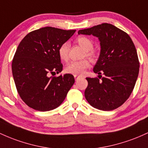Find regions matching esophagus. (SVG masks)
I'll return each instance as SVG.
<instances>
[{
	"label": "esophagus",
	"instance_id": "obj_1",
	"mask_svg": "<svg viewBox=\"0 0 148 148\" xmlns=\"http://www.w3.org/2000/svg\"><path fill=\"white\" fill-rule=\"evenodd\" d=\"M79 76H77V75H74V77H75V79H77V77H78Z\"/></svg>",
	"mask_w": 148,
	"mask_h": 148
}]
</instances>
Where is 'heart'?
<instances>
[{
    "label": "heart",
    "instance_id": "obj_1",
    "mask_svg": "<svg viewBox=\"0 0 148 148\" xmlns=\"http://www.w3.org/2000/svg\"><path fill=\"white\" fill-rule=\"evenodd\" d=\"M75 42L78 45L85 51V55L91 61H95L97 59L98 55L96 52L92 49L94 46V42L90 38L86 36H79L75 40ZM58 54L61 61H66L69 58V45L65 42L62 44L58 49ZM89 67V62L87 59L79 61H71L69 63L65 68L66 73L69 74H72L74 75L82 73L86 69Z\"/></svg>",
    "mask_w": 148,
    "mask_h": 148
}]
</instances>
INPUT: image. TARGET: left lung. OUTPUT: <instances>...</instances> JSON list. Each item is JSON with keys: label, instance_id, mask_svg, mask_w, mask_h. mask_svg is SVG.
Here are the masks:
<instances>
[{"label": "left lung", "instance_id": "1", "mask_svg": "<svg viewBox=\"0 0 148 148\" xmlns=\"http://www.w3.org/2000/svg\"><path fill=\"white\" fill-rule=\"evenodd\" d=\"M78 34L96 36L101 45L100 55L93 69L99 74V78H86L88 86L84 91L85 99L99 110L117 108L129 99L138 75L140 64L132 38L107 23L79 30Z\"/></svg>", "mask_w": 148, "mask_h": 148}]
</instances>
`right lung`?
I'll return each instance as SVG.
<instances>
[{"mask_svg":"<svg viewBox=\"0 0 148 148\" xmlns=\"http://www.w3.org/2000/svg\"><path fill=\"white\" fill-rule=\"evenodd\" d=\"M75 30L41 28L23 38L14 54L12 71L16 90L28 106L38 111H49L62 103L75 79L73 75L59 73L63 65L58 49Z\"/></svg>","mask_w":148,"mask_h":148,"instance_id":"right-lung-1","label":"right lung"}]
</instances>
